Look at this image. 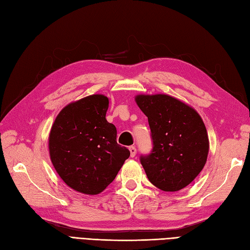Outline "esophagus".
<instances>
[{"mask_svg":"<svg viewBox=\"0 0 250 250\" xmlns=\"http://www.w3.org/2000/svg\"><path fill=\"white\" fill-rule=\"evenodd\" d=\"M129 150H130V153H131V157H134L136 155V148L134 146H131L130 148H129Z\"/></svg>","mask_w":250,"mask_h":250,"instance_id":"1","label":"esophagus"}]
</instances>
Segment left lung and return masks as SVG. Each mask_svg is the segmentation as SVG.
Instances as JSON below:
<instances>
[{
	"instance_id": "obj_1",
	"label": "left lung",
	"mask_w": 250,
	"mask_h": 250,
	"mask_svg": "<svg viewBox=\"0 0 250 250\" xmlns=\"http://www.w3.org/2000/svg\"><path fill=\"white\" fill-rule=\"evenodd\" d=\"M148 117L152 150L140 155L149 181L163 191H178L194 180L207 161L209 140L200 115L168 95L135 98Z\"/></svg>"
}]
</instances>
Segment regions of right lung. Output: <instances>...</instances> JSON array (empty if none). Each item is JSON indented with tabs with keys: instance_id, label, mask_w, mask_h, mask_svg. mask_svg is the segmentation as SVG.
<instances>
[{
	"instance_id": "1",
	"label": "right lung",
	"mask_w": 250,
	"mask_h": 250,
	"mask_svg": "<svg viewBox=\"0 0 250 250\" xmlns=\"http://www.w3.org/2000/svg\"><path fill=\"white\" fill-rule=\"evenodd\" d=\"M108 99L92 95L66 105L49 134V154L68 187L98 194L116 177L130 151L116 142L117 130L107 123Z\"/></svg>"
}]
</instances>
